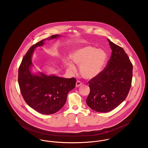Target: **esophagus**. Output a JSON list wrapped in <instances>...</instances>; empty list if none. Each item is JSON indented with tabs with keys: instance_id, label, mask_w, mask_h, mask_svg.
Instances as JSON below:
<instances>
[{
	"instance_id": "34e87169",
	"label": "esophagus",
	"mask_w": 148,
	"mask_h": 148,
	"mask_svg": "<svg viewBox=\"0 0 148 148\" xmlns=\"http://www.w3.org/2000/svg\"><path fill=\"white\" fill-rule=\"evenodd\" d=\"M82 83L81 82H80V81H77V82H76V87H79V86H80V85H82Z\"/></svg>"
}]
</instances>
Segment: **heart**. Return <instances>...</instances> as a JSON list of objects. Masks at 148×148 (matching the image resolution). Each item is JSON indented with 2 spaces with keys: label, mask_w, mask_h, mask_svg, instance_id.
I'll return each instance as SVG.
<instances>
[{
  "label": "heart",
  "mask_w": 148,
  "mask_h": 148,
  "mask_svg": "<svg viewBox=\"0 0 148 148\" xmlns=\"http://www.w3.org/2000/svg\"><path fill=\"white\" fill-rule=\"evenodd\" d=\"M107 54L103 49H98L92 46H87L77 50L71 53V60L80 66V72L86 79H92L98 76L103 71L106 60ZM68 68L75 72V65L71 63H66Z\"/></svg>",
  "instance_id": "1"
}]
</instances>
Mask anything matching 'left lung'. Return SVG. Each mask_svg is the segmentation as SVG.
Masks as SVG:
<instances>
[{
	"mask_svg": "<svg viewBox=\"0 0 148 148\" xmlns=\"http://www.w3.org/2000/svg\"><path fill=\"white\" fill-rule=\"evenodd\" d=\"M112 55L102 72L89 82L87 105L94 111L113 110L125 99L131 87L133 65L127 53L109 39Z\"/></svg>",
	"mask_w": 148,
	"mask_h": 148,
	"instance_id": "8db88e82",
	"label": "left lung"
}]
</instances>
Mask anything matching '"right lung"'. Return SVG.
<instances>
[{
  "label": "right lung",
  "mask_w": 148,
  "mask_h": 148,
  "mask_svg": "<svg viewBox=\"0 0 148 148\" xmlns=\"http://www.w3.org/2000/svg\"><path fill=\"white\" fill-rule=\"evenodd\" d=\"M60 36L52 35L32 46L23 58L18 70V83L23 98L30 107L42 114H52L61 109L68 92L75 87L74 77L66 79L31 71L33 65L32 57L35 48L43 45L45 40Z\"/></svg>",
  "instance_id": "right-lung-1"
}]
</instances>
